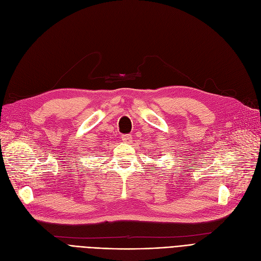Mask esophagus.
<instances>
[{"label":"esophagus","instance_id":"esophagus-1","mask_svg":"<svg viewBox=\"0 0 261 261\" xmlns=\"http://www.w3.org/2000/svg\"><path fill=\"white\" fill-rule=\"evenodd\" d=\"M133 137L130 136V135H123L122 136V140L125 142V143H132V140Z\"/></svg>","mask_w":261,"mask_h":261}]
</instances>
